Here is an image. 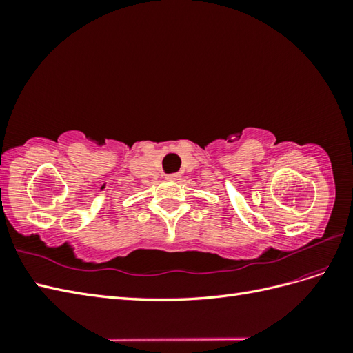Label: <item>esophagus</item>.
<instances>
[{"label":"esophagus","instance_id":"obj_1","mask_svg":"<svg viewBox=\"0 0 353 353\" xmlns=\"http://www.w3.org/2000/svg\"><path fill=\"white\" fill-rule=\"evenodd\" d=\"M165 178H166L168 181H176V179L181 178V175H179V174H169V175H166Z\"/></svg>","mask_w":353,"mask_h":353}]
</instances>
